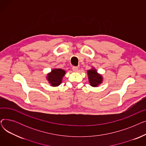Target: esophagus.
I'll list each match as a JSON object with an SVG mask.
<instances>
[{
  "label": "esophagus",
  "instance_id": "1",
  "mask_svg": "<svg viewBox=\"0 0 146 146\" xmlns=\"http://www.w3.org/2000/svg\"><path fill=\"white\" fill-rule=\"evenodd\" d=\"M72 70L74 71V72H77L78 70V67L77 66H73L72 67Z\"/></svg>",
  "mask_w": 146,
  "mask_h": 146
}]
</instances>
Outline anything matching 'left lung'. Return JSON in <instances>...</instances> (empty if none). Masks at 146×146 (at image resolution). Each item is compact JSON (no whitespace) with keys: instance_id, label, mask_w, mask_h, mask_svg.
Returning <instances> with one entry per match:
<instances>
[{"instance_id":"left-lung-1","label":"left lung","mask_w":146,"mask_h":146,"mask_svg":"<svg viewBox=\"0 0 146 146\" xmlns=\"http://www.w3.org/2000/svg\"><path fill=\"white\" fill-rule=\"evenodd\" d=\"M88 78L92 86H97L102 82V78L100 74H98L94 69L88 71Z\"/></svg>"}]
</instances>
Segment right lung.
Instances as JSON below:
<instances>
[{
    "label": "right lung",
    "instance_id": "1",
    "mask_svg": "<svg viewBox=\"0 0 146 146\" xmlns=\"http://www.w3.org/2000/svg\"><path fill=\"white\" fill-rule=\"evenodd\" d=\"M65 73V71L62 69H54L47 76L49 83L51 84L52 86H58L61 83V80L64 76Z\"/></svg>",
    "mask_w": 146,
    "mask_h": 146
}]
</instances>
